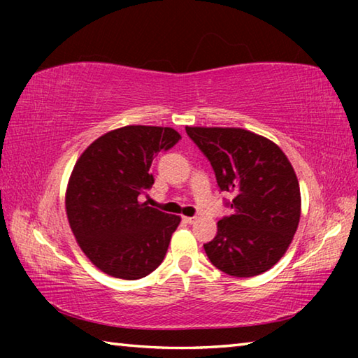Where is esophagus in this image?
<instances>
[{
	"label": "esophagus",
	"instance_id": "34e87169",
	"mask_svg": "<svg viewBox=\"0 0 358 358\" xmlns=\"http://www.w3.org/2000/svg\"><path fill=\"white\" fill-rule=\"evenodd\" d=\"M196 220H197V217H194V216H185L183 217V221L187 222V224H194V222H196Z\"/></svg>",
	"mask_w": 358,
	"mask_h": 358
}]
</instances>
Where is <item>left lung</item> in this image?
<instances>
[{"mask_svg":"<svg viewBox=\"0 0 358 358\" xmlns=\"http://www.w3.org/2000/svg\"><path fill=\"white\" fill-rule=\"evenodd\" d=\"M221 191L234 194V215L217 222L205 252L216 268L237 278L270 270L299 227L301 197L294 167L268 138L240 128H189Z\"/></svg>","mask_w":358,"mask_h":358,"instance_id":"8db88e82","label":"left lung"}]
</instances>
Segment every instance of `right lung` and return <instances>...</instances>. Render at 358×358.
<instances>
[{
    "instance_id": "add662e5",
    "label": "right lung",
    "mask_w": 358,
    "mask_h": 358,
    "mask_svg": "<svg viewBox=\"0 0 358 358\" xmlns=\"http://www.w3.org/2000/svg\"><path fill=\"white\" fill-rule=\"evenodd\" d=\"M181 138L172 128L124 126L101 136L78 157L66 189L69 226L92 264L121 280L161 265L180 216L138 202L155 183L151 162Z\"/></svg>"
}]
</instances>
